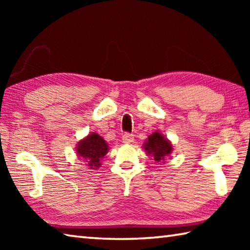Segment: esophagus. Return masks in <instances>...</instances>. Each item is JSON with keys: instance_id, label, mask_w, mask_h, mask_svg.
I'll return each instance as SVG.
<instances>
[{"instance_id": "esophagus-1", "label": "esophagus", "mask_w": 250, "mask_h": 250, "mask_svg": "<svg viewBox=\"0 0 250 250\" xmlns=\"http://www.w3.org/2000/svg\"><path fill=\"white\" fill-rule=\"evenodd\" d=\"M134 140L133 135L132 134H129V133H125L122 135V142L125 143V145H130V143H132Z\"/></svg>"}]
</instances>
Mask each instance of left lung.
Wrapping results in <instances>:
<instances>
[{
	"mask_svg": "<svg viewBox=\"0 0 250 250\" xmlns=\"http://www.w3.org/2000/svg\"><path fill=\"white\" fill-rule=\"evenodd\" d=\"M143 150L156 163H164L166 159L173 153V145L159 130L152 132L143 143Z\"/></svg>",
	"mask_w": 250,
	"mask_h": 250,
	"instance_id": "1",
	"label": "left lung"
}]
</instances>
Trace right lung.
I'll use <instances>...</instances> for the list:
<instances>
[{"instance_id": "obj_1", "label": "right lung", "mask_w": 250, "mask_h": 250, "mask_svg": "<svg viewBox=\"0 0 250 250\" xmlns=\"http://www.w3.org/2000/svg\"><path fill=\"white\" fill-rule=\"evenodd\" d=\"M109 145L96 132H91L77 142L76 154L90 170H98L101 160L108 153Z\"/></svg>"}]
</instances>
